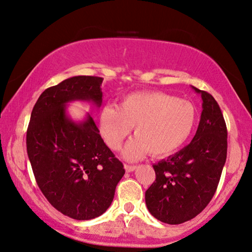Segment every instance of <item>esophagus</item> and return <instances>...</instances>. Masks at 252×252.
<instances>
[{
	"label": "esophagus",
	"instance_id": "1",
	"mask_svg": "<svg viewBox=\"0 0 252 252\" xmlns=\"http://www.w3.org/2000/svg\"><path fill=\"white\" fill-rule=\"evenodd\" d=\"M124 167H125L126 172H133L136 170V166L135 165H128V164H125L124 165Z\"/></svg>",
	"mask_w": 252,
	"mask_h": 252
}]
</instances>
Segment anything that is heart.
I'll return each instance as SVG.
<instances>
[{"label":"heart","instance_id":"b5f03b06","mask_svg":"<svg viewBox=\"0 0 252 252\" xmlns=\"http://www.w3.org/2000/svg\"><path fill=\"white\" fill-rule=\"evenodd\" d=\"M196 108L187 99L160 92L127 94L118 107L105 106L99 115L102 138L118 151L134 127L136 137L127 144L124 158L135 160L151 153L167 156L183 145L196 123Z\"/></svg>","mask_w":252,"mask_h":252}]
</instances>
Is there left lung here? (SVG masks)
<instances>
[{"label":"left lung","instance_id":"1","mask_svg":"<svg viewBox=\"0 0 252 252\" xmlns=\"http://www.w3.org/2000/svg\"><path fill=\"white\" fill-rule=\"evenodd\" d=\"M201 94L202 114L192 142L154 164L155 182L145 192L148 211L168 224H180L202 212L217 191L226 159L228 131L216 99Z\"/></svg>","mask_w":252,"mask_h":252}]
</instances>
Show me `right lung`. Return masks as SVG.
I'll return each mask as SVG.
<instances>
[{"instance_id": "1", "label": "right lung", "mask_w": 252, "mask_h": 252, "mask_svg": "<svg viewBox=\"0 0 252 252\" xmlns=\"http://www.w3.org/2000/svg\"><path fill=\"white\" fill-rule=\"evenodd\" d=\"M102 78L76 76L40 94L27 130V151L41 192L53 208L75 220L94 219L109 208L125 174L104 143L94 118L73 122L67 104L101 106Z\"/></svg>"}]
</instances>
